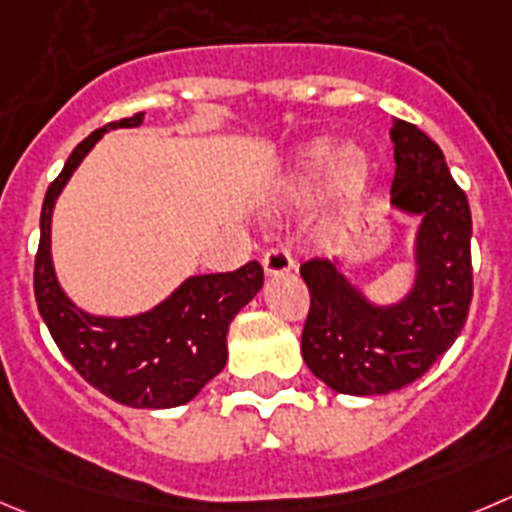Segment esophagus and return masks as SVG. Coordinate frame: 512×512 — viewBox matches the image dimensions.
<instances>
[{
	"label": "esophagus",
	"instance_id": "esophagus-1",
	"mask_svg": "<svg viewBox=\"0 0 512 512\" xmlns=\"http://www.w3.org/2000/svg\"><path fill=\"white\" fill-rule=\"evenodd\" d=\"M261 266L269 276L276 274H286V271L294 269V259H291V253L286 251L284 246H271L269 251L261 256Z\"/></svg>",
	"mask_w": 512,
	"mask_h": 512
}]
</instances>
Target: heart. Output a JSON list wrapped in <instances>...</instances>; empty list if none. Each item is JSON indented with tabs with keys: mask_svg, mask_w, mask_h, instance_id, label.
<instances>
[{
	"mask_svg": "<svg viewBox=\"0 0 512 512\" xmlns=\"http://www.w3.org/2000/svg\"><path fill=\"white\" fill-rule=\"evenodd\" d=\"M329 165H332L334 186L344 193H357L369 178V160L364 158L362 150L347 148L334 155L332 143L319 140L301 153L299 170L291 180V191H306L309 186H314Z\"/></svg>",
	"mask_w": 512,
	"mask_h": 512,
	"instance_id": "obj_1",
	"label": "heart"
}]
</instances>
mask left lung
<instances>
[{"mask_svg": "<svg viewBox=\"0 0 512 512\" xmlns=\"http://www.w3.org/2000/svg\"><path fill=\"white\" fill-rule=\"evenodd\" d=\"M392 203L422 213L420 279L399 306L374 309L326 259L301 264L311 304L304 362L342 394H387L420 379L455 344L472 301L470 203L440 145L394 120Z\"/></svg>", "mask_w": 512, "mask_h": 512, "instance_id": "8db88e82", "label": "left lung"}]
</instances>
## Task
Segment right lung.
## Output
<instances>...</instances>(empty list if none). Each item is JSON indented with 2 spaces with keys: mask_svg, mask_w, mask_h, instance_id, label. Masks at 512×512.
I'll return each instance as SVG.
<instances>
[{
  "mask_svg": "<svg viewBox=\"0 0 512 512\" xmlns=\"http://www.w3.org/2000/svg\"><path fill=\"white\" fill-rule=\"evenodd\" d=\"M143 115L115 120L87 135L47 188L34 256V299L55 344L85 382L120 405L160 410L186 405L221 372L228 357V324L264 286V269L259 261H248L228 274L193 276L168 301L133 319L87 316L62 294L50 259L55 198L107 128H135Z\"/></svg>",
  "mask_w": 512,
  "mask_h": 512,
  "instance_id": "obj_1",
  "label": "right lung"
}]
</instances>
